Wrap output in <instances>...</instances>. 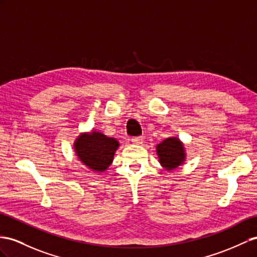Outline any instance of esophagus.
Returning a JSON list of instances; mask_svg holds the SVG:
<instances>
[{
    "label": "esophagus",
    "instance_id": "esophagus-1",
    "mask_svg": "<svg viewBox=\"0 0 257 257\" xmlns=\"http://www.w3.org/2000/svg\"><path fill=\"white\" fill-rule=\"evenodd\" d=\"M131 142L134 144H137V146H139V144L143 143V138L142 137H136L134 139H131Z\"/></svg>",
    "mask_w": 257,
    "mask_h": 257
}]
</instances>
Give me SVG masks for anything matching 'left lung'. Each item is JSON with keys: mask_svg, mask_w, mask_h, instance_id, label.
<instances>
[{"mask_svg": "<svg viewBox=\"0 0 257 257\" xmlns=\"http://www.w3.org/2000/svg\"><path fill=\"white\" fill-rule=\"evenodd\" d=\"M156 154L161 166L166 170H174L183 165L187 153L182 141L177 137H169L156 146Z\"/></svg>", "mask_w": 257, "mask_h": 257, "instance_id": "8db88e82", "label": "left lung"}]
</instances>
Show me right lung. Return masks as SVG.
Wrapping results in <instances>:
<instances>
[{
	"instance_id": "add662e5",
	"label": "right lung",
	"mask_w": 257,
	"mask_h": 257,
	"mask_svg": "<svg viewBox=\"0 0 257 257\" xmlns=\"http://www.w3.org/2000/svg\"><path fill=\"white\" fill-rule=\"evenodd\" d=\"M118 148L119 142L115 138H109L95 129L81 133L74 142L78 160L88 169L97 174L108 169Z\"/></svg>"
}]
</instances>
